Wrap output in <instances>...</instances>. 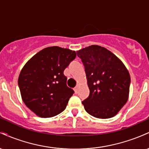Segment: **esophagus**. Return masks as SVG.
Listing matches in <instances>:
<instances>
[{"label":"esophagus","mask_w":149,"mask_h":149,"mask_svg":"<svg viewBox=\"0 0 149 149\" xmlns=\"http://www.w3.org/2000/svg\"><path fill=\"white\" fill-rule=\"evenodd\" d=\"M78 88H79V85H77L75 87V88H74V90H75V92H76V93H77V92H78Z\"/></svg>","instance_id":"obj_1"}]
</instances>
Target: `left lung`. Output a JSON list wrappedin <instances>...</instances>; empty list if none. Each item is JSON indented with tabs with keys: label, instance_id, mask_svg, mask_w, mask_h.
I'll return each instance as SVG.
<instances>
[{
	"label": "left lung",
	"instance_id": "1",
	"mask_svg": "<svg viewBox=\"0 0 149 149\" xmlns=\"http://www.w3.org/2000/svg\"><path fill=\"white\" fill-rule=\"evenodd\" d=\"M85 67L90 95L82 102L85 110L98 118L113 117L128 100L130 76L114 54L91 45L77 51Z\"/></svg>",
	"mask_w": 149,
	"mask_h": 149
}]
</instances>
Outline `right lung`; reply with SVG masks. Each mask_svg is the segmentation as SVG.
<instances>
[{
    "mask_svg": "<svg viewBox=\"0 0 149 149\" xmlns=\"http://www.w3.org/2000/svg\"><path fill=\"white\" fill-rule=\"evenodd\" d=\"M76 57V52L71 49L46 47L22 69L18 85L22 100L38 116L51 118L66 109L74 91L66 85L64 71Z\"/></svg>",
    "mask_w": 149,
    "mask_h": 149,
    "instance_id": "add662e5",
    "label": "right lung"
}]
</instances>
